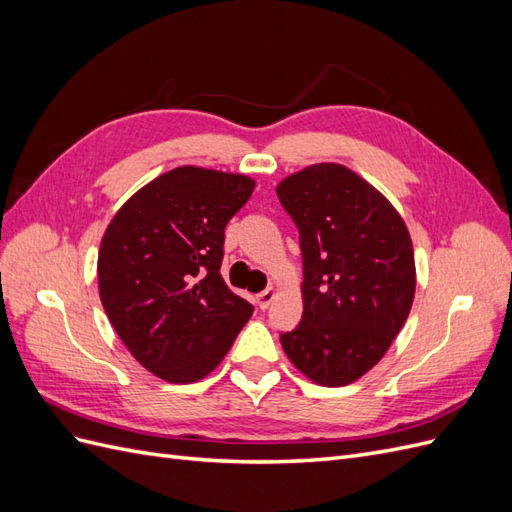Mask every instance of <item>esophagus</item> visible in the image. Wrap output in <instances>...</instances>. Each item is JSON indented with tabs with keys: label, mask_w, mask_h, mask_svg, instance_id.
Masks as SVG:
<instances>
[{
	"label": "esophagus",
	"mask_w": 512,
	"mask_h": 512,
	"mask_svg": "<svg viewBox=\"0 0 512 512\" xmlns=\"http://www.w3.org/2000/svg\"><path fill=\"white\" fill-rule=\"evenodd\" d=\"M275 299V288H267V290H262L258 297H256V301H258V307L260 309H267L269 305H271V301Z\"/></svg>",
	"instance_id": "1"
}]
</instances>
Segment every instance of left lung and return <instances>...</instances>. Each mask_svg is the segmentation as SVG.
Masks as SVG:
<instances>
[{"label":"left lung","mask_w":512,"mask_h":512,"mask_svg":"<svg viewBox=\"0 0 512 512\" xmlns=\"http://www.w3.org/2000/svg\"><path fill=\"white\" fill-rule=\"evenodd\" d=\"M299 228L303 316L282 333L299 371L344 386L374 367L404 327L416 288L410 232L376 188L342 164H314L277 185Z\"/></svg>","instance_id":"left-lung-1"}]
</instances>
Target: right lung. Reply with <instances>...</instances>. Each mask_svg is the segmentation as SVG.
Listing matches in <instances>:
<instances>
[{"label":"right lung","instance_id":"add662e5","mask_svg":"<svg viewBox=\"0 0 512 512\" xmlns=\"http://www.w3.org/2000/svg\"><path fill=\"white\" fill-rule=\"evenodd\" d=\"M254 185L245 175L179 166L138 190L104 232V312L134 359L166 382L205 378L254 312L220 275L224 228Z\"/></svg>","mask_w":512,"mask_h":512}]
</instances>
